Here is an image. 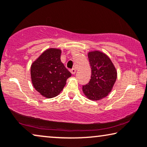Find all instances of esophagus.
I'll return each mask as SVG.
<instances>
[{
	"mask_svg": "<svg viewBox=\"0 0 147 147\" xmlns=\"http://www.w3.org/2000/svg\"><path fill=\"white\" fill-rule=\"evenodd\" d=\"M70 71H71V73L73 74V75H74V74L76 73V68H73V69L70 70Z\"/></svg>",
	"mask_w": 147,
	"mask_h": 147,
	"instance_id": "obj_1",
	"label": "esophagus"
}]
</instances>
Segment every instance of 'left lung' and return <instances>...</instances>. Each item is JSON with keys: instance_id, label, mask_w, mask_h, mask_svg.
<instances>
[{"instance_id": "8db88e82", "label": "left lung", "mask_w": 147, "mask_h": 147, "mask_svg": "<svg viewBox=\"0 0 147 147\" xmlns=\"http://www.w3.org/2000/svg\"><path fill=\"white\" fill-rule=\"evenodd\" d=\"M88 56L92 76L89 83L83 86L82 91L88 99L97 101L106 97L112 91L117 78V71L110 57L103 52L90 51Z\"/></svg>"}]
</instances>
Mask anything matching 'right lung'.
<instances>
[{
  "instance_id": "obj_1",
  "label": "right lung",
  "mask_w": 147,
  "mask_h": 147,
  "mask_svg": "<svg viewBox=\"0 0 147 147\" xmlns=\"http://www.w3.org/2000/svg\"><path fill=\"white\" fill-rule=\"evenodd\" d=\"M61 49L49 48L31 64L32 84L45 98H52L59 95L71 76L61 61Z\"/></svg>"
}]
</instances>
